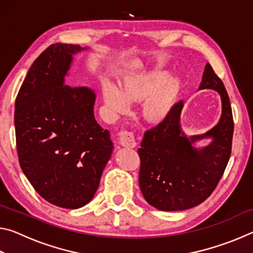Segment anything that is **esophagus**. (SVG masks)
Masks as SVG:
<instances>
[{
    "mask_svg": "<svg viewBox=\"0 0 253 253\" xmlns=\"http://www.w3.org/2000/svg\"><path fill=\"white\" fill-rule=\"evenodd\" d=\"M119 142H121L123 146L129 147V148H134L137 145L134 132L128 131V130H123L121 132V136H119Z\"/></svg>",
    "mask_w": 253,
    "mask_h": 253,
    "instance_id": "esophagus-1",
    "label": "esophagus"
}]
</instances>
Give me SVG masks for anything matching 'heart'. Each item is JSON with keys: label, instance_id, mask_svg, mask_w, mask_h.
Wrapping results in <instances>:
<instances>
[{"label": "heart", "instance_id": "1", "mask_svg": "<svg viewBox=\"0 0 253 253\" xmlns=\"http://www.w3.org/2000/svg\"><path fill=\"white\" fill-rule=\"evenodd\" d=\"M164 72H151L126 78L116 88L105 84L102 98L111 114L117 115L127 108V104L143 101V116L151 122L161 121L172 107L176 97L178 84L168 80Z\"/></svg>", "mask_w": 253, "mask_h": 253}]
</instances>
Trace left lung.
Segmentation results:
<instances>
[{
	"mask_svg": "<svg viewBox=\"0 0 253 253\" xmlns=\"http://www.w3.org/2000/svg\"><path fill=\"white\" fill-rule=\"evenodd\" d=\"M221 95L219 124L207 134H183L179 116L183 101L175 104L157 126L146 130L140 143L139 187L145 200L162 211H182L204 202L223 176L232 149L234 123L229 95L222 80L207 63L200 89ZM212 136L209 147L196 150L191 143Z\"/></svg>",
	"mask_w": 253,
	"mask_h": 253,
	"instance_id": "obj_1",
	"label": "left lung"
}]
</instances>
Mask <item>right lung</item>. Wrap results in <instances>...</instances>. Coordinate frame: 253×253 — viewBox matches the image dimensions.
<instances>
[{
  "label": "right lung",
  "instance_id": "add662e5",
  "mask_svg": "<svg viewBox=\"0 0 253 253\" xmlns=\"http://www.w3.org/2000/svg\"><path fill=\"white\" fill-rule=\"evenodd\" d=\"M84 49L48 46L34 60L15 100L21 169L42 198L63 209L90 202L114 148L109 131L93 116V91L63 84L72 54Z\"/></svg>",
  "mask_w": 253,
  "mask_h": 253
}]
</instances>
